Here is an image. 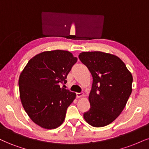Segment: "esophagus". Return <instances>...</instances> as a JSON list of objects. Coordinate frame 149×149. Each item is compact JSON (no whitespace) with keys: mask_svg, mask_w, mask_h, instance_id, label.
Returning a JSON list of instances; mask_svg holds the SVG:
<instances>
[{"mask_svg":"<svg viewBox=\"0 0 149 149\" xmlns=\"http://www.w3.org/2000/svg\"><path fill=\"white\" fill-rule=\"evenodd\" d=\"M77 98H80V97L84 96V93H77Z\"/></svg>","mask_w":149,"mask_h":149,"instance_id":"esophagus-1","label":"esophagus"}]
</instances>
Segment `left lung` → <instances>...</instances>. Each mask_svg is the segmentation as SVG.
<instances>
[{"label":"left lung","instance_id":"left-lung-1","mask_svg":"<svg viewBox=\"0 0 149 149\" xmlns=\"http://www.w3.org/2000/svg\"><path fill=\"white\" fill-rule=\"evenodd\" d=\"M79 58L93 77L88 99L91 108L84 114L88 124L103 127L120 115L132 92L133 76L118 56L99 51L80 53Z\"/></svg>","mask_w":149,"mask_h":149}]
</instances>
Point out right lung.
Listing matches in <instances>:
<instances>
[{"mask_svg": "<svg viewBox=\"0 0 149 149\" xmlns=\"http://www.w3.org/2000/svg\"><path fill=\"white\" fill-rule=\"evenodd\" d=\"M77 58L68 51L56 49L36 54L19 77L20 98L30 118L41 127L54 129L63 122L76 93L60 87Z\"/></svg>", "mask_w": 149, "mask_h": 149, "instance_id": "add662e5", "label": "right lung"}]
</instances>
